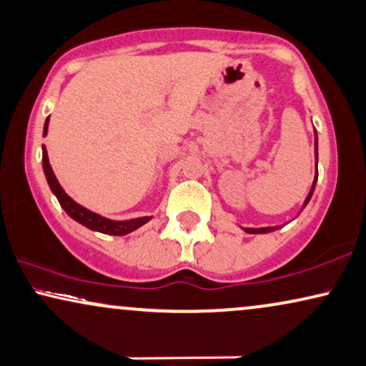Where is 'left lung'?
Segmentation results:
<instances>
[{
    "label": "left lung",
    "instance_id": "8db88e82",
    "mask_svg": "<svg viewBox=\"0 0 366 366\" xmlns=\"http://www.w3.org/2000/svg\"><path fill=\"white\" fill-rule=\"evenodd\" d=\"M315 158H316V173H315V179H312V184H311L310 193H307L306 200H305V203H302L301 212L305 210V207L307 205V203H310L311 197H312V193H315L316 182H317V134H316V129H315ZM301 212H299V213H301ZM287 224H289V222H286V224H284V225H287ZM284 225H276V227H259V229H252V227H242V229H244V230L247 232V234H269V232H274V230H277V229H282Z\"/></svg>",
    "mask_w": 366,
    "mask_h": 366
}]
</instances>
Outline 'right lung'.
Returning <instances> with one entry per match:
<instances>
[{
	"instance_id": "obj_1",
	"label": "right lung",
	"mask_w": 366,
	"mask_h": 366,
	"mask_svg": "<svg viewBox=\"0 0 366 366\" xmlns=\"http://www.w3.org/2000/svg\"><path fill=\"white\" fill-rule=\"evenodd\" d=\"M49 121L50 117H46L45 126H44V137L46 136V132H49ZM41 164H44L46 183H49L51 193H54L56 200H59L60 207L64 208L65 213H67L70 218H74L75 222H79L80 225L87 227L90 230L101 232V234H106V235H127L131 234V232H134L136 229H139V227H142L144 224H148L151 218H153V217H137V218H129V220H111V218L99 215V213L82 207L80 203H77L74 198H70L69 194L65 193V189L61 188V184L55 177L54 169H51L45 144L41 146Z\"/></svg>"
}]
</instances>
